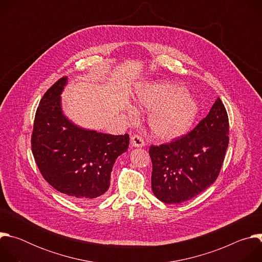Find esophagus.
<instances>
[{
	"mask_svg": "<svg viewBox=\"0 0 262 262\" xmlns=\"http://www.w3.org/2000/svg\"><path fill=\"white\" fill-rule=\"evenodd\" d=\"M130 144L133 147H143L145 145V142L142 137H140L139 135H135L130 139Z\"/></svg>",
	"mask_w": 262,
	"mask_h": 262,
	"instance_id": "1",
	"label": "esophagus"
}]
</instances>
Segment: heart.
I'll return each instance as SVG.
<instances>
[{"label": "heart", "mask_w": 262, "mask_h": 262, "mask_svg": "<svg viewBox=\"0 0 262 262\" xmlns=\"http://www.w3.org/2000/svg\"><path fill=\"white\" fill-rule=\"evenodd\" d=\"M138 106L150 111L148 125L152 135L163 141H172L188 134L199 115V104L184 87L170 83L148 84L135 96ZM132 115L136 112L130 111Z\"/></svg>", "instance_id": "heart-1"}]
</instances>
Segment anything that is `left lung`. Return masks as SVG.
Listing matches in <instances>:
<instances>
[{
  "label": "left lung",
  "instance_id": "1",
  "mask_svg": "<svg viewBox=\"0 0 262 262\" xmlns=\"http://www.w3.org/2000/svg\"><path fill=\"white\" fill-rule=\"evenodd\" d=\"M229 120L216 98L207 116L189 134L160 146H150L151 188L164 203L188 201L215 181L229 143Z\"/></svg>",
  "mask_w": 262,
  "mask_h": 262
}]
</instances>
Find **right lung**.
<instances>
[{
  "instance_id": "right-lung-1",
  "label": "right lung",
  "mask_w": 262,
  "mask_h": 262,
  "mask_svg": "<svg viewBox=\"0 0 262 262\" xmlns=\"http://www.w3.org/2000/svg\"><path fill=\"white\" fill-rule=\"evenodd\" d=\"M66 84L67 78H61L42 96L35 114L32 152L54 189L78 203L92 204L108 190L112 169L127 150L129 136L97 133L72 123L61 106Z\"/></svg>"
}]
</instances>
